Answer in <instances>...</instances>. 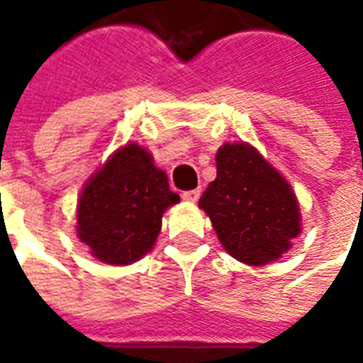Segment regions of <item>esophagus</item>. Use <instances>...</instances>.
<instances>
[{
  "label": "esophagus",
  "mask_w": 363,
  "mask_h": 363,
  "mask_svg": "<svg viewBox=\"0 0 363 363\" xmlns=\"http://www.w3.org/2000/svg\"><path fill=\"white\" fill-rule=\"evenodd\" d=\"M198 198H200V190H186V192H182V200L184 202H196Z\"/></svg>",
  "instance_id": "34e87169"
}]
</instances>
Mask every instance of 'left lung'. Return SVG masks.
<instances>
[{
    "instance_id": "obj_1",
    "label": "left lung",
    "mask_w": 363,
    "mask_h": 363,
    "mask_svg": "<svg viewBox=\"0 0 363 363\" xmlns=\"http://www.w3.org/2000/svg\"><path fill=\"white\" fill-rule=\"evenodd\" d=\"M218 177L198 206L223 249L251 267L280 259L301 233V213L289 182L249 143H223Z\"/></svg>"
}]
</instances>
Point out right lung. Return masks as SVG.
<instances>
[{"label":"right lung","instance_id":"1","mask_svg":"<svg viewBox=\"0 0 363 363\" xmlns=\"http://www.w3.org/2000/svg\"><path fill=\"white\" fill-rule=\"evenodd\" d=\"M181 198L138 143L114 151L77 202V237L104 264H132L153 249L161 218Z\"/></svg>","mask_w":363,"mask_h":363}]
</instances>
